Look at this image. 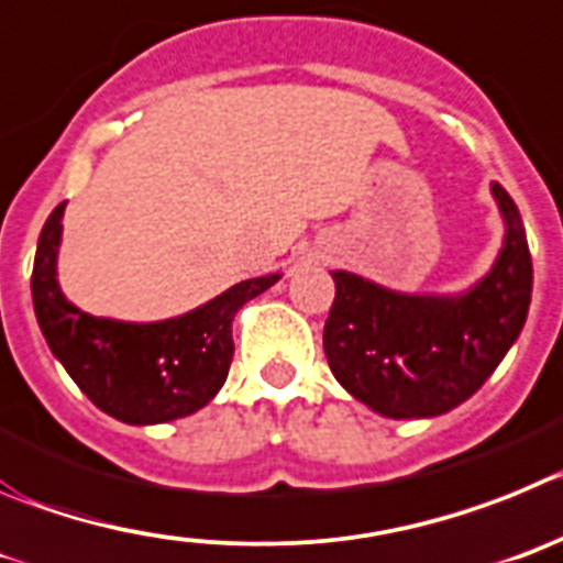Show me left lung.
Returning a JSON list of instances; mask_svg holds the SVG:
<instances>
[{
	"label": "left lung",
	"mask_w": 563,
	"mask_h": 563,
	"mask_svg": "<svg viewBox=\"0 0 563 563\" xmlns=\"http://www.w3.org/2000/svg\"><path fill=\"white\" fill-rule=\"evenodd\" d=\"M505 241L488 275L457 297L398 294L333 272L322 347L336 382L384 418H434L468 401L528 319L533 261L514 199L490 185Z\"/></svg>",
	"instance_id": "8db88e82"
}]
</instances>
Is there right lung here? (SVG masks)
I'll return each instance as SVG.
<instances>
[{"label":"right lung","mask_w":563,"mask_h":563,"mask_svg":"<svg viewBox=\"0 0 563 563\" xmlns=\"http://www.w3.org/2000/svg\"><path fill=\"white\" fill-rule=\"evenodd\" d=\"M64 207L49 212L33 263V308L53 356L86 398L111 418L145 427L210 404L232 362V319L280 275L252 277L196 311L162 322H120L80 311L60 294L55 263Z\"/></svg>","instance_id":"obj_1"}]
</instances>
